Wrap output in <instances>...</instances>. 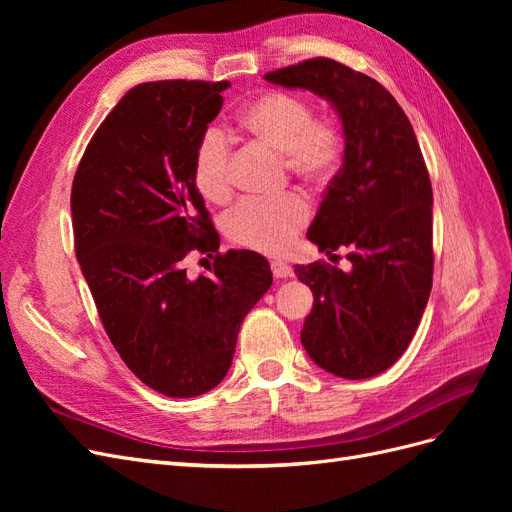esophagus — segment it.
<instances>
[{"mask_svg":"<svg viewBox=\"0 0 512 512\" xmlns=\"http://www.w3.org/2000/svg\"><path fill=\"white\" fill-rule=\"evenodd\" d=\"M271 271L275 277H288L292 275V267L288 265V262H282V260H273L271 262Z\"/></svg>","mask_w":512,"mask_h":512,"instance_id":"34e87169","label":"esophagus"}]
</instances>
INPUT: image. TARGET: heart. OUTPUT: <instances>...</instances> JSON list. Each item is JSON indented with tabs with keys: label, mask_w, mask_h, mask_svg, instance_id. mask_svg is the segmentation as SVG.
Here are the masks:
<instances>
[{
	"label": "heart",
	"mask_w": 512,
	"mask_h": 512,
	"mask_svg": "<svg viewBox=\"0 0 512 512\" xmlns=\"http://www.w3.org/2000/svg\"><path fill=\"white\" fill-rule=\"evenodd\" d=\"M245 136L282 153L284 166L305 183H327L339 168L344 136L331 117H312V106L288 91H265L237 115ZM192 175L209 203H226L232 194L230 141L207 130L194 149ZM309 220V205L299 194L260 200L247 198L228 213L226 235L232 243L265 254H282Z\"/></svg>",
	"instance_id": "heart-1"
}]
</instances>
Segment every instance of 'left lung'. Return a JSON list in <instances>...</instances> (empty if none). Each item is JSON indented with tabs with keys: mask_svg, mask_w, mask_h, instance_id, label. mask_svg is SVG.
Returning a JSON list of instances; mask_svg holds the SVG:
<instances>
[{
	"mask_svg": "<svg viewBox=\"0 0 512 512\" xmlns=\"http://www.w3.org/2000/svg\"><path fill=\"white\" fill-rule=\"evenodd\" d=\"M265 79L314 91L344 126V164L307 239L329 256L346 247L350 271L294 267L314 292L301 344L333 376H378L410 346L431 292L433 194L421 147L389 91L335 59H307Z\"/></svg>",
	"mask_w": 512,
	"mask_h": 512,
	"instance_id": "left-lung-1",
	"label": "left lung"
}]
</instances>
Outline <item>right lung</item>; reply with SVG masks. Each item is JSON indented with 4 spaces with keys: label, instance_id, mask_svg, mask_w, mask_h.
<instances>
[{
    "label": "right lung",
    "instance_id": "obj_1",
    "mask_svg": "<svg viewBox=\"0 0 512 512\" xmlns=\"http://www.w3.org/2000/svg\"><path fill=\"white\" fill-rule=\"evenodd\" d=\"M228 81L130 89L83 153L72 181L74 250L104 331L132 374L166 397H196L228 374L247 312L273 275L250 250L215 254L190 280L183 258L218 252L194 175V149Z\"/></svg>",
    "mask_w": 512,
    "mask_h": 512
}]
</instances>
